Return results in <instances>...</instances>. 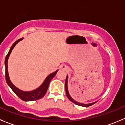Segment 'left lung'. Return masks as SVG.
<instances>
[{
    "label": "left lung",
    "mask_w": 125,
    "mask_h": 125,
    "mask_svg": "<svg viewBox=\"0 0 125 125\" xmlns=\"http://www.w3.org/2000/svg\"><path fill=\"white\" fill-rule=\"evenodd\" d=\"M67 82H68V77L66 76V80H65V91H66V94L67 97L68 98L69 100H70L71 102H72L73 103H74V104H77V105L79 106H85V107H88V106H90L93 105V104H94L95 103H89V104H83V103H79V102L75 101L74 99H73L71 98V97L70 96V94L68 93V86H67Z\"/></svg>",
    "instance_id": "obj_1"
}]
</instances>
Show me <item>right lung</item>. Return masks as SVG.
I'll use <instances>...</instances> for the list:
<instances>
[{
  "label": "right lung",
  "mask_w": 125,
  "mask_h": 125,
  "mask_svg": "<svg viewBox=\"0 0 125 125\" xmlns=\"http://www.w3.org/2000/svg\"><path fill=\"white\" fill-rule=\"evenodd\" d=\"M22 39H20L19 40H17V41L15 42L14 43L13 45H12V46L10 48V51H9L8 54L5 57V79L6 81H7V84L10 86V88H11L12 91H14V93L21 99V100H23V101H34V100H37L39 99L42 98L44 95H45V94L46 93V91L48 90V88L49 84H50V81L51 80V79L55 76V74H56L57 72L58 71V70H57L56 71H55L54 73H52L50 75H49L46 78V79L45 80L44 82L43 83L42 85H41L39 88H37L36 90H34L30 92H25L22 91L20 90L18 88H17L16 87H15L12 85V83L11 82L10 80V78L8 76V59L9 56H10V54H11L12 50L14 48V47L15 46V45L19 41L22 40Z\"/></svg>",
  "instance_id": "add662e5"
}]
</instances>
